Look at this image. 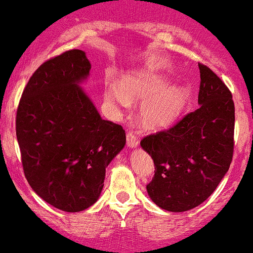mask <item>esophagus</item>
Instances as JSON below:
<instances>
[{
    "label": "esophagus",
    "mask_w": 253,
    "mask_h": 253,
    "mask_svg": "<svg viewBox=\"0 0 253 253\" xmlns=\"http://www.w3.org/2000/svg\"><path fill=\"white\" fill-rule=\"evenodd\" d=\"M138 144H139V139H138V137L135 135L134 132L133 131L127 132V145H128L129 148H135Z\"/></svg>",
    "instance_id": "esophagus-1"
}]
</instances>
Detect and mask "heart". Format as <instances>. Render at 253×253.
<instances>
[{"mask_svg": "<svg viewBox=\"0 0 253 253\" xmlns=\"http://www.w3.org/2000/svg\"><path fill=\"white\" fill-rule=\"evenodd\" d=\"M169 88V82L156 76H139L129 79L125 82V88L121 84L113 82L105 89V99L110 104L127 106L131 99L147 100L140 109L143 124L151 128L165 127L171 124L179 115L189 100V89L185 87Z\"/></svg>", "mask_w": 253, "mask_h": 253, "instance_id": "obj_1", "label": "heart"}]
</instances>
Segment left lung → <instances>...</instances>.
<instances>
[{
  "label": "left lung",
  "mask_w": 253,
  "mask_h": 253,
  "mask_svg": "<svg viewBox=\"0 0 253 253\" xmlns=\"http://www.w3.org/2000/svg\"><path fill=\"white\" fill-rule=\"evenodd\" d=\"M200 108L169 129L145 135L140 145L155 165L147 184L159 207L183 212L203 204L229 169L234 153L235 106L232 92L209 66L199 63Z\"/></svg>",
  "instance_id": "8db88e82"
}]
</instances>
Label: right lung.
I'll list each match as a JSON object with an SVG mask.
<instances>
[{
	"label": "right lung",
	"mask_w": 253,
	"mask_h": 253,
	"mask_svg": "<svg viewBox=\"0 0 253 253\" xmlns=\"http://www.w3.org/2000/svg\"><path fill=\"white\" fill-rule=\"evenodd\" d=\"M91 64L70 49L37 68L15 118L26 180L46 203L65 212L88 209L100 195L105 169L126 143L121 125L103 120L79 86Z\"/></svg>",
	"instance_id": "right-lung-1"
}]
</instances>
